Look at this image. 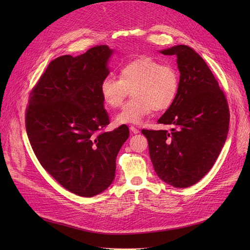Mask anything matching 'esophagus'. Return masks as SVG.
I'll list each match as a JSON object with an SVG mask.
<instances>
[{
    "label": "esophagus",
    "instance_id": "esophagus-1",
    "mask_svg": "<svg viewBox=\"0 0 250 250\" xmlns=\"http://www.w3.org/2000/svg\"><path fill=\"white\" fill-rule=\"evenodd\" d=\"M129 129H130V132L134 133V134H139V133H140V129L137 128V127H135V126H130Z\"/></svg>",
    "mask_w": 250,
    "mask_h": 250
}]
</instances>
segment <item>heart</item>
I'll return each instance as SVG.
<instances>
[{"label": "heart", "instance_id": "obj_1", "mask_svg": "<svg viewBox=\"0 0 250 250\" xmlns=\"http://www.w3.org/2000/svg\"><path fill=\"white\" fill-rule=\"evenodd\" d=\"M118 78L105 77L100 84L103 102L117 108L129 93L133 98L115 116L118 125H140L155 111H164L174 102L179 88V77L170 64L155 58L142 56L124 63Z\"/></svg>", "mask_w": 250, "mask_h": 250}]
</instances>
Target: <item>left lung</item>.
<instances>
[{
    "mask_svg": "<svg viewBox=\"0 0 250 250\" xmlns=\"http://www.w3.org/2000/svg\"><path fill=\"white\" fill-rule=\"evenodd\" d=\"M176 56L180 73L177 96L158 124L171 130L143 129L155 172L174 188L200 181L215 164L226 142L230 113L227 99L203 58L188 45L163 50Z\"/></svg>",
    "mask_w": 250,
    "mask_h": 250,
    "instance_id": "1",
    "label": "left lung"
}]
</instances>
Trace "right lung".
I'll return each mask as SVG.
<instances>
[{"mask_svg":"<svg viewBox=\"0 0 250 250\" xmlns=\"http://www.w3.org/2000/svg\"><path fill=\"white\" fill-rule=\"evenodd\" d=\"M113 49L97 45L85 54L49 62L30 93L26 130L38 161L69 191L91 198L115 175V160L129 136L126 125L109 124L100 84L109 74Z\"/></svg>","mask_w":250,"mask_h":250,"instance_id":"right-lung-1","label":"right lung"}]
</instances>
